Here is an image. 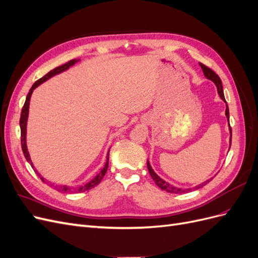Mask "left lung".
<instances>
[{
  "label": "left lung",
  "instance_id": "obj_1",
  "mask_svg": "<svg viewBox=\"0 0 258 258\" xmlns=\"http://www.w3.org/2000/svg\"><path fill=\"white\" fill-rule=\"evenodd\" d=\"M199 64H200V67H201V69H202V71H204V74H205V76L207 77V79L210 80V81H212V82L215 84L216 88H217L218 95H220V97L222 98V100L226 103V111H225V114H226V117H227L228 122H229V108H228L227 102H226L225 97H224L223 86H222V81H221V79H220V76H218L214 71H212V70H211L210 68L206 67L205 64H202V63H199ZM229 131H230V145H231V128H230V124H229ZM147 169H148V172H150L152 178L154 179V182L156 183V185H157V186L159 187V188H161L162 190H166V191L171 192V194H182V192H188V191L191 190V188H186V189L178 188V187H175V186H173V185H171V184L167 183V182L165 181V179H162L160 176H158L157 174L155 173V171H154L153 168L151 167L150 161H148V160H147ZM212 178H213V177H211V178L207 179L206 182L201 183V184H199V185H197V186H195L194 189H199V188H201V187H204L205 185H207Z\"/></svg>",
  "mask_w": 258,
  "mask_h": 258
}]
</instances>
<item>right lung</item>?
<instances>
[{
    "label": "right lung",
    "instance_id": "obj_1",
    "mask_svg": "<svg viewBox=\"0 0 258 258\" xmlns=\"http://www.w3.org/2000/svg\"><path fill=\"white\" fill-rule=\"evenodd\" d=\"M79 61H80V59H79V60H76V59L70 60L69 62H67V63H64V64H62V66H60V67H58V68H56V69L51 70L50 72H48L45 76H43L42 79L36 81V82L33 84L32 87H31V89L29 90V93H28L27 99H26V102H25V104H23V107H22V110H21L19 124H20V131H21V148H22V152H23V155H25V157H26L27 161L30 163L31 167H32L33 169H34V166H33V163H32V160H31V158H30V155H29V152H28V147H27V122H28V116H29V105H30L31 95H32L33 90H34L36 87H38V86H40L41 84H43L44 82L49 80L50 77H52V76H54V75H57V74H60V73H62V72L67 71V70H68L69 68H71L72 66H74V64L76 63V62H79ZM108 157H110V151L107 152V155H106V162H105L104 167H103L102 169H101L100 172H99L95 177H93V178L91 179V181H89L88 183H86V184H84V185H82V186H80V187H77V188H72V187L67 186V185H56V189H57L58 191H61V192H62V191H64V192L68 191V192H69V191H73V190H74L75 192H77V191H79V192H83V191H86V190H89V189L93 188V187L97 186V185L101 182V179L103 178V176H104L105 173H106L107 168H108ZM34 171L37 173V175L41 177L42 181L45 183L46 179H45L43 176H41V174L38 173L35 169H34Z\"/></svg>",
    "mask_w": 258,
    "mask_h": 258
}]
</instances>
